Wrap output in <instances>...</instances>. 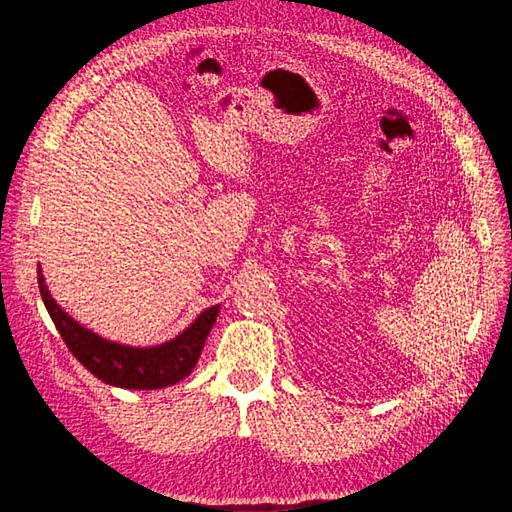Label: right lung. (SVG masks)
Masks as SVG:
<instances>
[{"mask_svg":"<svg viewBox=\"0 0 512 512\" xmlns=\"http://www.w3.org/2000/svg\"><path fill=\"white\" fill-rule=\"evenodd\" d=\"M37 281L41 299L46 303L52 323L57 325L61 339L88 372L103 380L105 385L123 389H162L180 383L198 365L206 336L220 314V306L202 310L195 321L184 328L176 339L151 347L125 345L103 339L74 321L57 301L43 279V270L37 266Z\"/></svg>","mask_w":512,"mask_h":512,"instance_id":"add662e5","label":"right lung"}]
</instances>
